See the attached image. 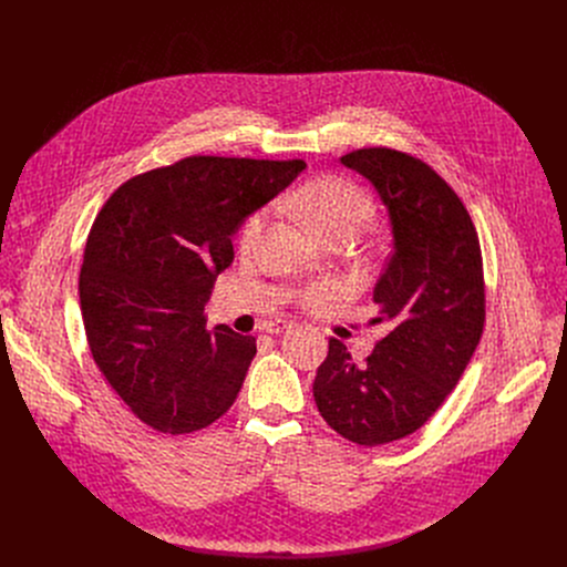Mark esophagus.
<instances>
[{
    "label": "esophagus",
    "mask_w": 567,
    "mask_h": 567,
    "mask_svg": "<svg viewBox=\"0 0 567 567\" xmlns=\"http://www.w3.org/2000/svg\"><path fill=\"white\" fill-rule=\"evenodd\" d=\"M291 328H293V322H289V320H269L267 326H265V330H267L269 334H280V332L291 330Z\"/></svg>",
    "instance_id": "esophagus-1"
}]
</instances>
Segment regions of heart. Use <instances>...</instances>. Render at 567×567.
I'll list each match as a JSON object with an SVG mask.
<instances>
[{"label":"heart","mask_w":567,"mask_h":567,"mask_svg":"<svg viewBox=\"0 0 567 567\" xmlns=\"http://www.w3.org/2000/svg\"><path fill=\"white\" fill-rule=\"evenodd\" d=\"M296 210L322 239L337 235H352L365 226L374 215L372 197L352 179L341 175H322L307 182L296 193ZM265 226V210L251 213L241 221L237 230V247L247 251L256 245V239ZM339 293L337 282H313L300 291V302L305 307H316L332 300Z\"/></svg>","instance_id":"heart-1"}]
</instances>
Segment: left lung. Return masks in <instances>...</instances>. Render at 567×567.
Instances as JSON below:
<instances>
[{"label":"left lung","mask_w":567,"mask_h":567,"mask_svg":"<svg viewBox=\"0 0 567 567\" xmlns=\"http://www.w3.org/2000/svg\"><path fill=\"white\" fill-rule=\"evenodd\" d=\"M341 164L368 177L390 213L394 251L374 287L390 332L357 365L330 339L313 399L339 435L379 446L422 429L466 370L484 330L477 230L457 193L422 158L361 147Z\"/></svg>","instance_id":"1"}]
</instances>
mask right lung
<instances>
[{"instance_id":"right-lung-1","label":"right lung","mask_w":567,"mask_h":567,"mask_svg":"<svg viewBox=\"0 0 567 567\" xmlns=\"http://www.w3.org/2000/svg\"><path fill=\"white\" fill-rule=\"evenodd\" d=\"M302 158L186 156L127 179L101 208L78 291L96 365L145 426L186 435L230 406L256 339L206 330L230 235L285 190Z\"/></svg>"}]
</instances>
